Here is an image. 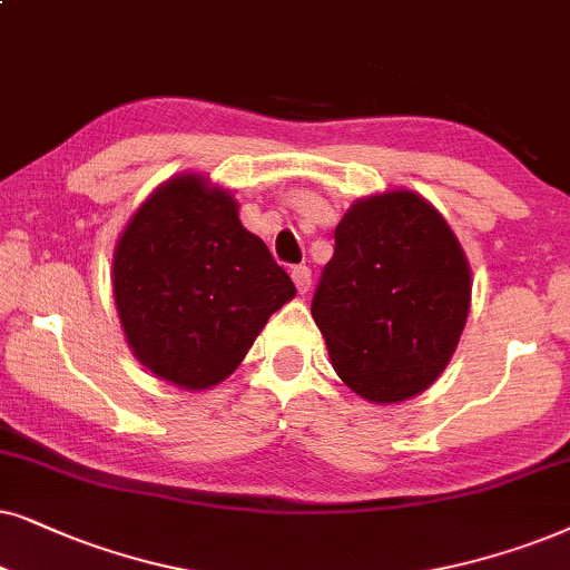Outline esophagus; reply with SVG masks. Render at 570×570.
Returning a JSON list of instances; mask_svg holds the SVG:
<instances>
[{
    "mask_svg": "<svg viewBox=\"0 0 570 570\" xmlns=\"http://www.w3.org/2000/svg\"><path fill=\"white\" fill-rule=\"evenodd\" d=\"M292 281H294V286H297V292L305 294L309 289V284H313L307 265H294V268H292Z\"/></svg>",
    "mask_w": 570,
    "mask_h": 570,
    "instance_id": "obj_1",
    "label": "esophagus"
}]
</instances>
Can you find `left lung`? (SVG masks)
Masks as SVG:
<instances>
[{
    "label": "left lung",
    "mask_w": 570,
    "mask_h": 570,
    "mask_svg": "<svg viewBox=\"0 0 570 570\" xmlns=\"http://www.w3.org/2000/svg\"><path fill=\"white\" fill-rule=\"evenodd\" d=\"M472 307V268L443 214L412 189L352 203L313 297L336 375L370 404L438 381Z\"/></svg>",
    "instance_id": "obj_1"
}]
</instances>
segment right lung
Wrapping results in <instances>:
<instances>
[{"mask_svg": "<svg viewBox=\"0 0 570 570\" xmlns=\"http://www.w3.org/2000/svg\"><path fill=\"white\" fill-rule=\"evenodd\" d=\"M111 289L135 360L185 391L226 381L297 294L229 189L197 171L140 203L114 247Z\"/></svg>", "mask_w": 570, "mask_h": 570, "instance_id": "right-lung-1", "label": "right lung"}]
</instances>
